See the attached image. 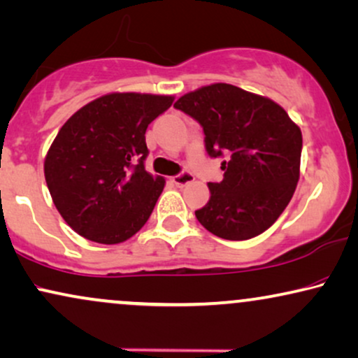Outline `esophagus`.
<instances>
[{
	"label": "esophagus",
	"mask_w": 358,
	"mask_h": 358,
	"mask_svg": "<svg viewBox=\"0 0 358 358\" xmlns=\"http://www.w3.org/2000/svg\"><path fill=\"white\" fill-rule=\"evenodd\" d=\"M194 180V176L189 173V171H182V173L180 175H176V176H173V183L176 185V187H185V185H188V183H192Z\"/></svg>",
	"instance_id": "1"
}]
</instances>
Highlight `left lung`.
Returning a JSON list of instances; mask_svg holds the SVG:
<instances>
[{
	"instance_id": "1",
	"label": "left lung",
	"mask_w": 358,
	"mask_h": 358,
	"mask_svg": "<svg viewBox=\"0 0 358 358\" xmlns=\"http://www.w3.org/2000/svg\"><path fill=\"white\" fill-rule=\"evenodd\" d=\"M175 107L203 127L208 155L229 158L221 164L223 182L208 183L211 196L196 220L229 241L264 233L299 182V125L271 99L224 83L185 94Z\"/></svg>"
}]
</instances>
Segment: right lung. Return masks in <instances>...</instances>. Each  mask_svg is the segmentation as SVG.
<instances>
[{
    "label": "right lung",
    "mask_w": 358,
    "mask_h": 358,
    "mask_svg": "<svg viewBox=\"0 0 358 358\" xmlns=\"http://www.w3.org/2000/svg\"><path fill=\"white\" fill-rule=\"evenodd\" d=\"M173 96L112 92L79 108L44 158L54 205L76 233L101 244L124 243L150 218L165 178L143 166L147 127Z\"/></svg>",
    "instance_id": "right-lung-1"
}]
</instances>
